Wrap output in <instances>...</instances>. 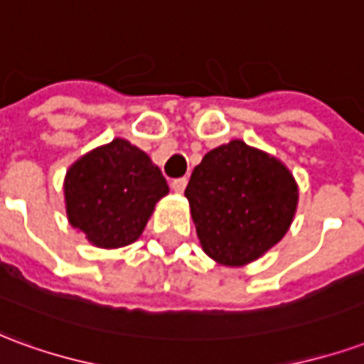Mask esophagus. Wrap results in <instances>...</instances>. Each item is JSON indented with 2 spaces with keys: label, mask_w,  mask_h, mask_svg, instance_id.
<instances>
[{
  "label": "esophagus",
  "mask_w": 364,
  "mask_h": 364,
  "mask_svg": "<svg viewBox=\"0 0 364 364\" xmlns=\"http://www.w3.org/2000/svg\"><path fill=\"white\" fill-rule=\"evenodd\" d=\"M187 187V177H179V179H173L171 181V189L177 191V193H183Z\"/></svg>",
  "instance_id": "1"
}]
</instances>
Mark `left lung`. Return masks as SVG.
I'll use <instances>...</instances> for the list:
<instances>
[{
	"instance_id": "1",
	"label": "left lung",
	"mask_w": 364,
	"mask_h": 364,
	"mask_svg": "<svg viewBox=\"0 0 364 364\" xmlns=\"http://www.w3.org/2000/svg\"><path fill=\"white\" fill-rule=\"evenodd\" d=\"M200 245L220 265L252 263L294 218L298 187L284 164L242 140L206 154L185 189Z\"/></svg>"
}]
</instances>
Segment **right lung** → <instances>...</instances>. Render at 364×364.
I'll return each mask as SVG.
<instances>
[{
    "mask_svg": "<svg viewBox=\"0 0 364 364\" xmlns=\"http://www.w3.org/2000/svg\"><path fill=\"white\" fill-rule=\"evenodd\" d=\"M167 193L159 167L122 138L85 154L64 179L70 224L91 244L107 250L136 242L156 203Z\"/></svg>",
    "mask_w": 364,
    "mask_h": 364,
    "instance_id": "add662e5",
    "label": "right lung"
}]
</instances>
